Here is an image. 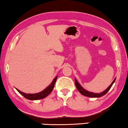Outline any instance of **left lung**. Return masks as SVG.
<instances>
[{"label":"left lung","mask_w":128,"mask_h":128,"mask_svg":"<svg viewBox=\"0 0 128 128\" xmlns=\"http://www.w3.org/2000/svg\"><path fill=\"white\" fill-rule=\"evenodd\" d=\"M115 80H116V78H114V80H113L112 83L107 88L106 90H104L103 92H101V93H94L92 92H89V91L86 90L84 88H83L82 86L80 84L78 83V82L77 81V80L76 79H75V86L77 88V90L79 91V92L81 93V94H82L83 96H86V97H101L102 96H104L107 92L109 91V90L111 88L112 86H113V83L114 82Z\"/></svg>","instance_id":"1"}]
</instances>
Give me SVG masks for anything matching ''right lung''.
<instances>
[{"label":"right lung","mask_w":128,"mask_h":128,"mask_svg":"<svg viewBox=\"0 0 128 128\" xmlns=\"http://www.w3.org/2000/svg\"><path fill=\"white\" fill-rule=\"evenodd\" d=\"M57 78H58V76L55 77L54 80H53V81L52 82V83L50 84L46 88L45 90H44L43 91H41L40 92L36 93V94H26V93H24L22 91L16 89V90L18 91L21 94L22 96H23L26 98L28 99V100H40V99H42L46 97L47 96H48V94H50V92H52V90H53V88L54 86L55 82H56V81L57 80Z\"/></svg>","instance_id":"add662e5"}]
</instances>
